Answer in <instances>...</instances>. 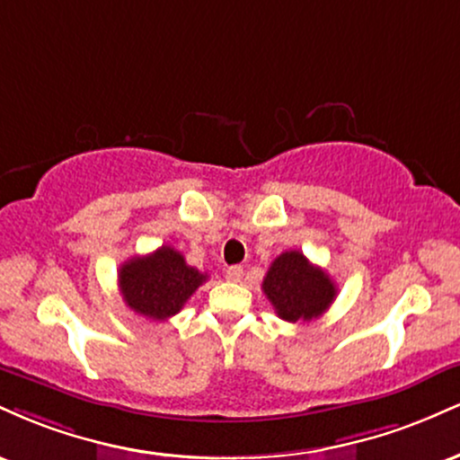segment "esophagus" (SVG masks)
Segmentation results:
<instances>
[{
  "instance_id": "34e87169",
  "label": "esophagus",
  "mask_w": 460,
  "mask_h": 460,
  "mask_svg": "<svg viewBox=\"0 0 460 460\" xmlns=\"http://www.w3.org/2000/svg\"><path fill=\"white\" fill-rule=\"evenodd\" d=\"M225 279L231 283H240L244 279V268L242 266H231L225 270Z\"/></svg>"
}]
</instances>
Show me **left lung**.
<instances>
[{"label":"left lung","mask_w":460,"mask_h":460,"mask_svg":"<svg viewBox=\"0 0 460 460\" xmlns=\"http://www.w3.org/2000/svg\"><path fill=\"white\" fill-rule=\"evenodd\" d=\"M263 294L281 320L311 322L320 318L337 296L332 279L300 251H285L268 268Z\"/></svg>","instance_id":"obj_1"}]
</instances>
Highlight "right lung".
<instances>
[{
	"label": "right lung",
	"mask_w": 460,
	"mask_h": 460,
	"mask_svg": "<svg viewBox=\"0 0 460 460\" xmlns=\"http://www.w3.org/2000/svg\"><path fill=\"white\" fill-rule=\"evenodd\" d=\"M205 281L208 274L188 266L172 246H160L145 257H131L119 270V288L128 307L155 322L179 314Z\"/></svg>",
	"instance_id": "1"
}]
</instances>
